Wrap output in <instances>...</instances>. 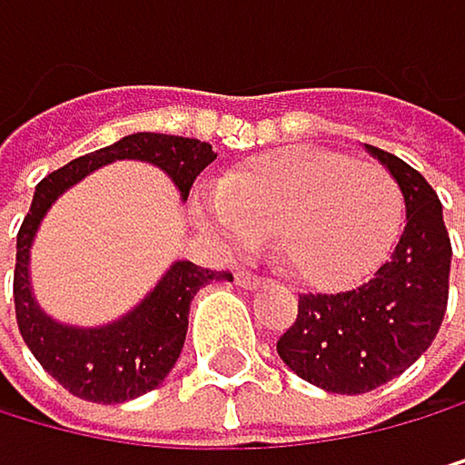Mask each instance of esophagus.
<instances>
[{"mask_svg": "<svg viewBox=\"0 0 465 465\" xmlns=\"http://www.w3.org/2000/svg\"><path fill=\"white\" fill-rule=\"evenodd\" d=\"M235 285H242V288H259V285H264V276L250 273V271H238L235 273Z\"/></svg>", "mask_w": 465, "mask_h": 465, "instance_id": "1", "label": "esophagus"}]
</instances>
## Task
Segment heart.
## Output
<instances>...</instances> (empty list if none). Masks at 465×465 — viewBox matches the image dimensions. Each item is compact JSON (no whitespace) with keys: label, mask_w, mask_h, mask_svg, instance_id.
Wrapping results in <instances>:
<instances>
[{"label":"heart","mask_w":465,"mask_h":465,"mask_svg":"<svg viewBox=\"0 0 465 465\" xmlns=\"http://www.w3.org/2000/svg\"><path fill=\"white\" fill-rule=\"evenodd\" d=\"M230 247L271 235L282 268L314 288L364 279L405 223V192L381 163L329 148H285L223 174L194 203Z\"/></svg>","instance_id":"obj_1"}]
</instances>
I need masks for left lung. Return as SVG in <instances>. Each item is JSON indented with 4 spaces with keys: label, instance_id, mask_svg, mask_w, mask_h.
<instances>
[{
    "label": "left lung",
    "instance_id": "8db88e82",
    "mask_svg": "<svg viewBox=\"0 0 465 465\" xmlns=\"http://www.w3.org/2000/svg\"><path fill=\"white\" fill-rule=\"evenodd\" d=\"M367 151L405 192L408 221L391 259L341 293H302L276 352L329 393H370L405 372L437 338L449 302L451 242L428 180L381 148Z\"/></svg>",
    "mask_w": 465,
    "mask_h": 465
}]
</instances>
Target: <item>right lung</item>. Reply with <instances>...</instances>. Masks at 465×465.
<instances>
[{
    "mask_svg": "<svg viewBox=\"0 0 465 465\" xmlns=\"http://www.w3.org/2000/svg\"><path fill=\"white\" fill-rule=\"evenodd\" d=\"M209 142L168 136V134H131L113 145L93 151L66 163L49 177H43L34 192L31 209L16 232V268H14V305L16 326L25 346L40 361L43 370L72 396L119 405L153 391L177 364L189 329V305L194 293L218 279H232L227 271L197 268L194 262H174L156 288L134 312L98 329H78L57 323L45 314L31 293L28 259L31 242L37 235L43 215L69 186L84 180L95 168L115 160H142L174 180L186 201L197 174L215 160Z\"/></svg>",
    "mask_w": 465,
    "mask_h": 465,
    "instance_id": "1",
    "label": "right lung"
}]
</instances>
